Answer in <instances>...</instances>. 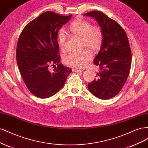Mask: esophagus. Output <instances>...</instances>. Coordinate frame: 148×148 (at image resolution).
<instances>
[{
	"instance_id": "1",
	"label": "esophagus",
	"mask_w": 148,
	"mask_h": 148,
	"mask_svg": "<svg viewBox=\"0 0 148 148\" xmlns=\"http://www.w3.org/2000/svg\"><path fill=\"white\" fill-rule=\"evenodd\" d=\"M72 70H73V72H75V73L81 72V71H83L82 70H79V69H73Z\"/></svg>"
}]
</instances>
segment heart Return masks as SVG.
Returning a JSON list of instances; mask_svg holds the SVG:
<instances>
[{
    "instance_id": "obj_1",
    "label": "heart",
    "mask_w": 148,
    "mask_h": 148,
    "mask_svg": "<svg viewBox=\"0 0 148 148\" xmlns=\"http://www.w3.org/2000/svg\"><path fill=\"white\" fill-rule=\"evenodd\" d=\"M70 32L82 38V46L86 47L93 52L100 50L103 42V33L100 26L92 25L90 21L77 19L70 24L69 28ZM67 36L64 29H60L57 34V42L65 50ZM92 55L90 51L85 49L81 52H70L64 57V63L75 68H83L91 60Z\"/></svg>"
}]
</instances>
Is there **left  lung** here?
<instances>
[{
    "instance_id": "left-lung-1",
    "label": "left lung",
    "mask_w": 148,
    "mask_h": 148,
    "mask_svg": "<svg viewBox=\"0 0 148 148\" xmlns=\"http://www.w3.org/2000/svg\"><path fill=\"white\" fill-rule=\"evenodd\" d=\"M84 15L95 18L103 33L102 46L93 62L99 66V71L88 88L101 99H110L121 91L130 73L132 52L128 39L122 26L101 12Z\"/></svg>"
}]
</instances>
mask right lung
Returning <instances> with one entry per match:
<instances>
[{
	"mask_svg": "<svg viewBox=\"0 0 148 148\" xmlns=\"http://www.w3.org/2000/svg\"><path fill=\"white\" fill-rule=\"evenodd\" d=\"M48 11L26 25L17 43L16 58L21 77L33 95L47 98L64 86L71 69L60 63L57 34L71 17ZM57 64L52 73L50 65ZM56 66V65H55Z\"/></svg>",
	"mask_w": 148,
	"mask_h": 148,
	"instance_id": "add662e5",
	"label": "right lung"
}]
</instances>
